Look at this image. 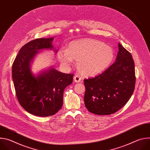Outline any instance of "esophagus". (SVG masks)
<instances>
[{"instance_id": "1", "label": "esophagus", "mask_w": 150, "mask_h": 150, "mask_svg": "<svg viewBox=\"0 0 150 150\" xmlns=\"http://www.w3.org/2000/svg\"><path fill=\"white\" fill-rule=\"evenodd\" d=\"M74 81L75 82H79L81 80V76L76 75H75V76L74 78Z\"/></svg>"}]
</instances>
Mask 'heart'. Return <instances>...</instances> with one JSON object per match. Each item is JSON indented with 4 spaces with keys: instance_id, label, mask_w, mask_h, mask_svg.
<instances>
[{
    "instance_id": "1",
    "label": "heart",
    "mask_w": 150,
    "mask_h": 150,
    "mask_svg": "<svg viewBox=\"0 0 150 150\" xmlns=\"http://www.w3.org/2000/svg\"><path fill=\"white\" fill-rule=\"evenodd\" d=\"M57 56L63 65L69 66L74 59L77 60V68L82 74L94 76L111 65L115 52L112 47L101 41L83 38L71 41L67 50H60Z\"/></svg>"
}]
</instances>
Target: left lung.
Instances as JSON below:
<instances>
[{
  "label": "left lung",
  "mask_w": 150,
  "mask_h": 150,
  "mask_svg": "<svg viewBox=\"0 0 150 150\" xmlns=\"http://www.w3.org/2000/svg\"><path fill=\"white\" fill-rule=\"evenodd\" d=\"M116 62L101 74L84 79L85 105L98 115H109L119 110L131 97L135 86L132 56L119 43Z\"/></svg>",
  "instance_id": "obj_1"
}]
</instances>
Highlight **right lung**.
Returning a JSON list of instances; mask_svg holds the SVG:
<instances>
[{
  "instance_id": "obj_1",
  "label": "right lung",
  "mask_w": 150,
  "mask_h": 150,
  "mask_svg": "<svg viewBox=\"0 0 150 150\" xmlns=\"http://www.w3.org/2000/svg\"><path fill=\"white\" fill-rule=\"evenodd\" d=\"M53 40L37 38L28 42L21 47L12 67L18 102L27 112L40 117L54 115L62 108L64 90L73 82L74 74L53 68L37 76L30 71V62L38 50L52 49Z\"/></svg>"
}]
</instances>
